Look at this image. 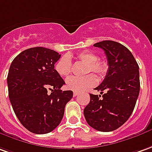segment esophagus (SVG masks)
Returning <instances> with one entry per match:
<instances>
[{
	"instance_id": "34e87169",
	"label": "esophagus",
	"mask_w": 152,
	"mask_h": 152,
	"mask_svg": "<svg viewBox=\"0 0 152 152\" xmlns=\"http://www.w3.org/2000/svg\"><path fill=\"white\" fill-rule=\"evenodd\" d=\"M78 92H74V97H76V96H78Z\"/></svg>"
}]
</instances>
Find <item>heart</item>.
I'll return each mask as SVG.
<instances>
[{"label":"heart","mask_w":152,"mask_h":152,"mask_svg":"<svg viewBox=\"0 0 152 152\" xmlns=\"http://www.w3.org/2000/svg\"><path fill=\"white\" fill-rule=\"evenodd\" d=\"M76 57L80 62L87 64V74L93 72L98 74V76H103L107 71V64L104 60L98 59V55L92 51L85 50L80 52ZM54 69L61 77H68L73 70V64L68 55H64L56 62ZM96 83L97 78L93 74H88L82 78L71 77L66 80L67 88L75 92L83 91L88 88L94 86Z\"/></svg>","instance_id":"obj_1"}]
</instances>
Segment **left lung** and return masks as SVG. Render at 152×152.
Masks as SVG:
<instances>
[{
	"instance_id": "obj_1",
	"label": "left lung",
	"mask_w": 152,
	"mask_h": 152,
	"mask_svg": "<svg viewBox=\"0 0 152 152\" xmlns=\"http://www.w3.org/2000/svg\"><path fill=\"white\" fill-rule=\"evenodd\" d=\"M104 50L108 69L95 89L101 95L90 94L83 110L88 124L99 132H112L123 125L133 112L140 92L139 66L131 51L120 43L103 40L94 45Z\"/></svg>"
}]
</instances>
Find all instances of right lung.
<instances>
[{"instance_id": "1", "label": "right lung", "mask_w": 152, "mask_h": 152, "mask_svg": "<svg viewBox=\"0 0 152 152\" xmlns=\"http://www.w3.org/2000/svg\"><path fill=\"white\" fill-rule=\"evenodd\" d=\"M59 58L54 50L34 47L22 51L10 66L7 85L11 106L20 123L33 133L55 129L73 98L71 90L60 89L65 83L54 69Z\"/></svg>"}]
</instances>
